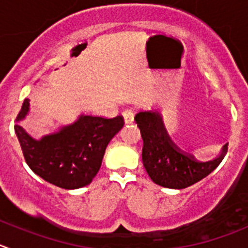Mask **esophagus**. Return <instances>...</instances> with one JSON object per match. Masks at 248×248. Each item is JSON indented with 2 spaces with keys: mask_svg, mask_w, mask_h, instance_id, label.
I'll return each mask as SVG.
<instances>
[{
  "mask_svg": "<svg viewBox=\"0 0 248 248\" xmlns=\"http://www.w3.org/2000/svg\"><path fill=\"white\" fill-rule=\"evenodd\" d=\"M122 115H124V124H133V121H134L133 110H132V109H126L124 112H122Z\"/></svg>",
  "mask_w": 248,
  "mask_h": 248,
  "instance_id": "34e87169",
  "label": "esophagus"
}]
</instances>
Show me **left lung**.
Masks as SVG:
<instances>
[{
  "label": "left lung",
  "instance_id": "1",
  "mask_svg": "<svg viewBox=\"0 0 248 248\" xmlns=\"http://www.w3.org/2000/svg\"><path fill=\"white\" fill-rule=\"evenodd\" d=\"M134 120L143 138L144 167L151 180L165 188L184 189L195 184L218 167L228 150L225 144L218 157L201 162L173 143L157 111H139Z\"/></svg>",
  "mask_w": 248,
  "mask_h": 248
}]
</instances>
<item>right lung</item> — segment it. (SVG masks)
I'll return each mask as SVG.
<instances>
[{"label":"right lung","mask_w":248,"mask_h":248,"mask_svg":"<svg viewBox=\"0 0 248 248\" xmlns=\"http://www.w3.org/2000/svg\"><path fill=\"white\" fill-rule=\"evenodd\" d=\"M28 111L29 99H25L16 121ZM124 124L121 115L111 119L86 115L40 140L31 138L20 124H16L14 131L32 172L59 188L78 189L92 182L108 144Z\"/></svg>","instance_id":"1"}]
</instances>
